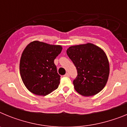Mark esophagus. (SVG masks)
Wrapping results in <instances>:
<instances>
[{"mask_svg": "<svg viewBox=\"0 0 127 127\" xmlns=\"http://www.w3.org/2000/svg\"><path fill=\"white\" fill-rule=\"evenodd\" d=\"M64 76H65V77H69V74L67 72V73L64 75Z\"/></svg>", "mask_w": 127, "mask_h": 127, "instance_id": "esophagus-1", "label": "esophagus"}]
</instances>
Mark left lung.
I'll list each match as a JSON object with an SVG mask.
<instances>
[{"label":"left lung","instance_id":"obj_1","mask_svg":"<svg viewBox=\"0 0 127 127\" xmlns=\"http://www.w3.org/2000/svg\"><path fill=\"white\" fill-rule=\"evenodd\" d=\"M67 54L77 69V76L73 81L76 92L86 97L100 92L109 74V64L104 51L87 43L69 47Z\"/></svg>","mask_w":127,"mask_h":127}]
</instances>
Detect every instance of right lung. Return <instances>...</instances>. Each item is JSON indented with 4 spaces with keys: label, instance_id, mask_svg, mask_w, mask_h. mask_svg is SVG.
Wrapping results in <instances>:
<instances>
[{
    "label": "right lung",
    "instance_id": "right-lung-1",
    "mask_svg": "<svg viewBox=\"0 0 127 127\" xmlns=\"http://www.w3.org/2000/svg\"><path fill=\"white\" fill-rule=\"evenodd\" d=\"M62 50L61 46L37 41L30 42L25 48L20 59V72L30 92L46 96L57 89L60 76L54 60Z\"/></svg>",
    "mask_w": 127,
    "mask_h": 127
}]
</instances>
